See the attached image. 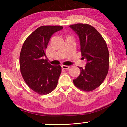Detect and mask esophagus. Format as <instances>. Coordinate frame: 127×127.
<instances>
[{"instance_id": "obj_1", "label": "esophagus", "mask_w": 127, "mask_h": 127, "mask_svg": "<svg viewBox=\"0 0 127 127\" xmlns=\"http://www.w3.org/2000/svg\"><path fill=\"white\" fill-rule=\"evenodd\" d=\"M70 66H66V65H62V68L64 69H68Z\"/></svg>"}]
</instances>
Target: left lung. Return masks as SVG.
<instances>
[{
    "label": "left lung",
    "instance_id": "obj_1",
    "mask_svg": "<svg viewBox=\"0 0 127 127\" xmlns=\"http://www.w3.org/2000/svg\"><path fill=\"white\" fill-rule=\"evenodd\" d=\"M69 27L77 34L83 59L87 63L80 67V74L73 80L80 89L93 91L103 83L108 73L109 54L106 41L95 28L88 24H77Z\"/></svg>",
    "mask_w": 127,
    "mask_h": 127
}]
</instances>
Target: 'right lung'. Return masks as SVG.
<instances>
[{"label":"right lung","instance_id":"obj_1","mask_svg":"<svg viewBox=\"0 0 127 127\" xmlns=\"http://www.w3.org/2000/svg\"><path fill=\"white\" fill-rule=\"evenodd\" d=\"M63 29L61 26H41L29 35L22 47L20 55V71L31 89L41 95L53 91L61 72L60 65L47 61L45 50L54 33Z\"/></svg>","mask_w":127,"mask_h":127}]
</instances>
